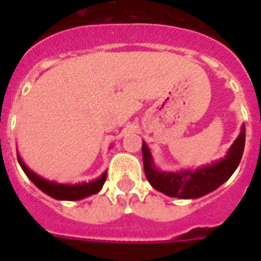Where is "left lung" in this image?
Masks as SVG:
<instances>
[{"label":"left lung","instance_id":"8db88e82","mask_svg":"<svg viewBox=\"0 0 261 261\" xmlns=\"http://www.w3.org/2000/svg\"><path fill=\"white\" fill-rule=\"evenodd\" d=\"M244 146H245V126H243L240 135L227 150V154L219 161H215L207 167L198 168L195 171L187 169L180 172H163L155 168L150 149L143 141V169L147 181L150 182V186L154 190L172 198L196 199L217 190L230 177L241 161Z\"/></svg>","mask_w":261,"mask_h":261}]
</instances>
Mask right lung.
Segmentation results:
<instances>
[{
  "mask_svg": "<svg viewBox=\"0 0 261 261\" xmlns=\"http://www.w3.org/2000/svg\"><path fill=\"white\" fill-rule=\"evenodd\" d=\"M17 160L21 169L28 176L31 181L44 194H47L51 198L58 199V200H80V199L87 198L90 195L97 194L98 191L102 188L107 178V172H104L100 177L93 180V181L81 182V184H59V182L46 180L42 176L31 171L18 154Z\"/></svg>",
  "mask_w": 261,
  "mask_h": 261,
  "instance_id": "add662e5",
  "label": "right lung"
}]
</instances>
